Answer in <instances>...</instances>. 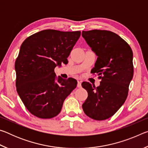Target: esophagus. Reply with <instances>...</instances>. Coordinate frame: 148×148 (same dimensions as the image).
Instances as JSON below:
<instances>
[{"label": "esophagus", "instance_id": "esophagus-1", "mask_svg": "<svg viewBox=\"0 0 148 148\" xmlns=\"http://www.w3.org/2000/svg\"><path fill=\"white\" fill-rule=\"evenodd\" d=\"M77 87H79V88H80V87H82L81 82H80V81H77Z\"/></svg>", "mask_w": 148, "mask_h": 148}]
</instances>
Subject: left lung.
<instances>
[{"label": "left lung", "mask_w": 148, "mask_h": 148, "mask_svg": "<svg viewBox=\"0 0 148 148\" xmlns=\"http://www.w3.org/2000/svg\"><path fill=\"white\" fill-rule=\"evenodd\" d=\"M82 36L97 55L91 73L101 79L95 87L84 82L88 92L82 104L84 113L95 120H105L116 113L126 100L133 77V53L129 45L119 35L105 30L82 31Z\"/></svg>", "instance_id": "8db88e82"}]
</instances>
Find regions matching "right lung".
Instances as JSON below:
<instances>
[{"label":"right lung","instance_id":"add662e5","mask_svg":"<svg viewBox=\"0 0 148 148\" xmlns=\"http://www.w3.org/2000/svg\"><path fill=\"white\" fill-rule=\"evenodd\" d=\"M81 32L47 29L25 40L15 62L16 89L27 109L39 118L61 112L64 101L77 86L76 79L56 77L54 69L67 58Z\"/></svg>","mask_w":148,"mask_h":148}]
</instances>
